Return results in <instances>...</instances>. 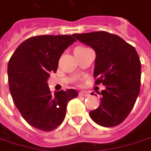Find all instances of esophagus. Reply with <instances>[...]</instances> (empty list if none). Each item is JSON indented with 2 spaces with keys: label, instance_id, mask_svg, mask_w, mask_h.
<instances>
[{
  "label": "esophagus",
  "instance_id": "obj_1",
  "mask_svg": "<svg viewBox=\"0 0 151 151\" xmlns=\"http://www.w3.org/2000/svg\"><path fill=\"white\" fill-rule=\"evenodd\" d=\"M79 95H80V96H84V97H88L90 94H89L88 92H80V93H79Z\"/></svg>",
  "mask_w": 151,
  "mask_h": 151
}]
</instances>
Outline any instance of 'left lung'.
Here are the masks:
<instances>
[{
    "mask_svg": "<svg viewBox=\"0 0 151 151\" xmlns=\"http://www.w3.org/2000/svg\"><path fill=\"white\" fill-rule=\"evenodd\" d=\"M73 36L95 50V85L106 86L98 93L101 95V103L90 111V117L103 127L121 124L132 110L140 93L141 62L136 49L119 36L106 31Z\"/></svg>",
    "mask_w": 151,
    "mask_h": 151,
    "instance_id": "obj_1",
    "label": "left lung"
}]
</instances>
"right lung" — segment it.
I'll list each match as a JSON object with an SVG mask.
<instances>
[{
  "instance_id": "obj_1",
  "label": "right lung",
  "mask_w": 151,
  "mask_h": 151,
  "mask_svg": "<svg viewBox=\"0 0 151 151\" xmlns=\"http://www.w3.org/2000/svg\"><path fill=\"white\" fill-rule=\"evenodd\" d=\"M76 39L69 35H42L23 41L8 65L11 96L24 120L32 127L51 131L59 126L68 102L78 96L74 89L51 94L47 79L56 73L58 60Z\"/></svg>"
}]
</instances>
